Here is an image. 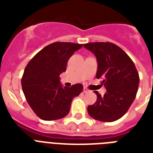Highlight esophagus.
I'll use <instances>...</instances> for the list:
<instances>
[{
    "mask_svg": "<svg viewBox=\"0 0 153 153\" xmlns=\"http://www.w3.org/2000/svg\"><path fill=\"white\" fill-rule=\"evenodd\" d=\"M89 91H89L88 89L86 88V87H84V88H83V92H84V93H87V92H89Z\"/></svg>",
    "mask_w": 153,
    "mask_h": 153,
    "instance_id": "esophagus-1",
    "label": "esophagus"
}]
</instances>
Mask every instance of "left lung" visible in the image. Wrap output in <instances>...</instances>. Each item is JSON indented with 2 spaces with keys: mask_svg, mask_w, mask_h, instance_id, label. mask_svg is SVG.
<instances>
[{
  "mask_svg": "<svg viewBox=\"0 0 153 153\" xmlns=\"http://www.w3.org/2000/svg\"><path fill=\"white\" fill-rule=\"evenodd\" d=\"M84 48L96 56V78L101 79L106 89L104 96L94 91L97 101L87 107L89 115L97 121L111 122L118 120L128 111L136 98L139 74L129 56L116 44L95 42Z\"/></svg>",
  "mask_w": 153,
  "mask_h": 153,
  "instance_id": "8db88e82",
  "label": "left lung"
}]
</instances>
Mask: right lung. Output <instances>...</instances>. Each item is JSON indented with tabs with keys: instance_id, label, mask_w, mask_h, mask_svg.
<instances>
[{
	"instance_id": "right-lung-1",
	"label": "right lung",
	"mask_w": 153,
	"mask_h": 153,
	"mask_svg": "<svg viewBox=\"0 0 153 153\" xmlns=\"http://www.w3.org/2000/svg\"><path fill=\"white\" fill-rule=\"evenodd\" d=\"M82 44L55 42L39 51L25 69L21 86L30 107L39 118L54 121L69 114L74 97L83 91L82 84L62 86L59 75L66 71L67 63Z\"/></svg>"
}]
</instances>
